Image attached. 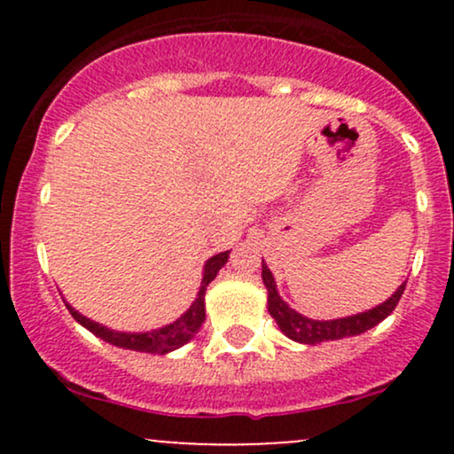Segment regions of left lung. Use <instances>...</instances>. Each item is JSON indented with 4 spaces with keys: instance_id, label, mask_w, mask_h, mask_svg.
<instances>
[{
    "instance_id": "obj_1",
    "label": "left lung",
    "mask_w": 454,
    "mask_h": 454,
    "mask_svg": "<svg viewBox=\"0 0 454 454\" xmlns=\"http://www.w3.org/2000/svg\"><path fill=\"white\" fill-rule=\"evenodd\" d=\"M262 281L267 286V307L269 314L275 317L278 322L279 331L284 333L286 337H290L293 341L299 343H307V346H317L322 341H335V340H343V337H354L361 335V333L369 331L384 317H388L393 314V309L397 307L401 294L405 290V281L395 290L393 294L388 296L384 303H380L372 309L361 311V314L354 316H346V317H335V320H314V317H307L299 311L293 309L284 299H281L278 293V284H275L273 273H270L267 264L262 260Z\"/></svg>"
}]
</instances>
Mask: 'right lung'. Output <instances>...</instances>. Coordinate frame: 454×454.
<instances>
[{
	"label": "right lung",
	"instance_id": "add662e5",
	"mask_svg": "<svg viewBox=\"0 0 454 454\" xmlns=\"http://www.w3.org/2000/svg\"><path fill=\"white\" fill-rule=\"evenodd\" d=\"M228 256H231V252H222V254H215V256H211L209 260H207L205 269H202L200 288H198L196 301L190 305V309H187L184 316L176 317L175 322H170V325L153 328V331H147V333L113 331V328L104 326V325H100V322H93L87 316L78 314L74 307L67 303L66 299H64V303L78 325L85 326L87 331H91L93 335L100 337V340H104L106 343H111V346L123 348V350L145 352V354H168V352L176 350V348L185 346L190 340H194L198 328H200L202 322H205L207 286L215 279V275L220 273V269L228 262Z\"/></svg>",
	"mask_w": 454,
	"mask_h": 454
}]
</instances>
